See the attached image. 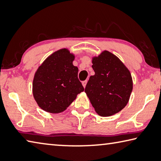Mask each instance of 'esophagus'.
Returning <instances> with one entry per match:
<instances>
[{
    "instance_id": "obj_1",
    "label": "esophagus",
    "mask_w": 161,
    "mask_h": 161,
    "mask_svg": "<svg viewBox=\"0 0 161 161\" xmlns=\"http://www.w3.org/2000/svg\"><path fill=\"white\" fill-rule=\"evenodd\" d=\"M87 83V80H84V81L82 82V84H83V86L84 87H86Z\"/></svg>"
}]
</instances>
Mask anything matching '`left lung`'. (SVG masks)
<instances>
[{
    "instance_id": "obj_1",
    "label": "left lung",
    "mask_w": 161,
    "mask_h": 161,
    "mask_svg": "<svg viewBox=\"0 0 161 161\" xmlns=\"http://www.w3.org/2000/svg\"><path fill=\"white\" fill-rule=\"evenodd\" d=\"M92 62L95 74L90 77L85 92L99 116H111L128 104L132 91L131 74L116 55L107 50L93 57Z\"/></svg>"
}]
</instances>
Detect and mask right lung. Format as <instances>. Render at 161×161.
<instances>
[{
  "label": "right lung",
  "mask_w": 161,
  "mask_h": 161,
  "mask_svg": "<svg viewBox=\"0 0 161 161\" xmlns=\"http://www.w3.org/2000/svg\"><path fill=\"white\" fill-rule=\"evenodd\" d=\"M74 55L67 49L54 52L36 71L33 80V95L43 110L61 113L84 90L78 80Z\"/></svg>",
  "instance_id": "right-lung-1"
}]
</instances>
